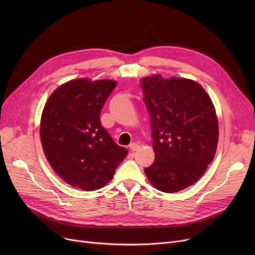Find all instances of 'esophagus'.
I'll list each match as a JSON object with an SVG mask.
<instances>
[{
    "label": "esophagus",
    "instance_id": "esophagus-1",
    "mask_svg": "<svg viewBox=\"0 0 255 255\" xmlns=\"http://www.w3.org/2000/svg\"><path fill=\"white\" fill-rule=\"evenodd\" d=\"M138 148H139V144L136 143V142H132V143L129 144V149H130V151H132V152H134V151L138 150Z\"/></svg>",
    "mask_w": 255,
    "mask_h": 255
}]
</instances>
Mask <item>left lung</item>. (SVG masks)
Returning a JSON list of instances; mask_svg holds the SVG:
<instances>
[{"label":"left lung","instance_id":"obj_1","mask_svg":"<svg viewBox=\"0 0 255 255\" xmlns=\"http://www.w3.org/2000/svg\"><path fill=\"white\" fill-rule=\"evenodd\" d=\"M152 125L154 163L144 168L151 184L172 193L196 183L215 157L218 120L211 98L187 78H141Z\"/></svg>","mask_w":255,"mask_h":255}]
</instances>
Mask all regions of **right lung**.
<instances>
[{"label": "right lung", "instance_id": "right-lung-1", "mask_svg": "<svg viewBox=\"0 0 255 255\" xmlns=\"http://www.w3.org/2000/svg\"><path fill=\"white\" fill-rule=\"evenodd\" d=\"M116 86L109 79H73L53 92L44 106L40 137L46 159L59 177L79 189H100L128 154L100 122Z\"/></svg>", "mask_w": 255, "mask_h": 255}]
</instances>
